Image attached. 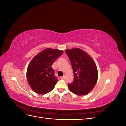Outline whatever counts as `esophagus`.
Returning a JSON list of instances; mask_svg holds the SVG:
<instances>
[{"label": "esophagus", "instance_id": "1", "mask_svg": "<svg viewBox=\"0 0 126 126\" xmlns=\"http://www.w3.org/2000/svg\"><path fill=\"white\" fill-rule=\"evenodd\" d=\"M60 78H61V79H64L66 78V76H62V77H60Z\"/></svg>", "mask_w": 126, "mask_h": 126}]
</instances>
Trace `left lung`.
<instances>
[{
    "label": "left lung",
    "instance_id": "1",
    "mask_svg": "<svg viewBox=\"0 0 126 126\" xmlns=\"http://www.w3.org/2000/svg\"><path fill=\"white\" fill-rule=\"evenodd\" d=\"M74 71V81L68 84L69 89L78 96H83L92 90L98 80V70L93 59L78 48L67 49Z\"/></svg>",
    "mask_w": 126,
    "mask_h": 126
}]
</instances>
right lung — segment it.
<instances>
[{"instance_id": "1", "label": "right lung", "mask_w": 126, "mask_h": 126, "mask_svg": "<svg viewBox=\"0 0 126 126\" xmlns=\"http://www.w3.org/2000/svg\"><path fill=\"white\" fill-rule=\"evenodd\" d=\"M63 51L46 48L33 57L27 70V79L35 93L46 94L54 88L58 81L51 66Z\"/></svg>"}]
</instances>
